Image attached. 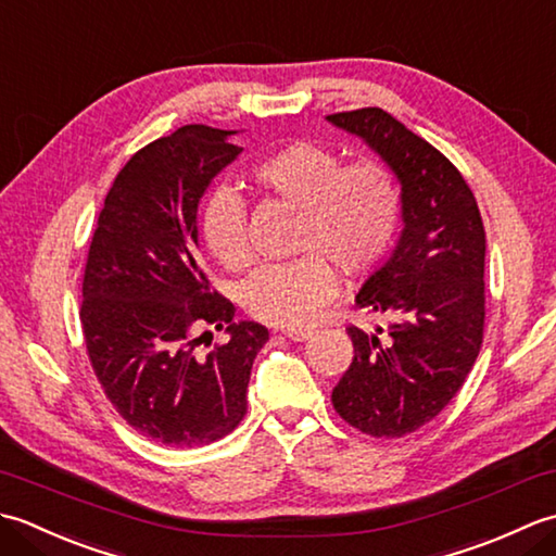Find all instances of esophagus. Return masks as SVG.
Masks as SVG:
<instances>
[{
	"mask_svg": "<svg viewBox=\"0 0 556 556\" xmlns=\"http://www.w3.org/2000/svg\"><path fill=\"white\" fill-rule=\"evenodd\" d=\"M279 332L291 341H305L313 334V329H308V327H285V329H279Z\"/></svg>",
	"mask_w": 556,
	"mask_h": 556,
	"instance_id": "esophagus-1",
	"label": "esophagus"
}]
</instances>
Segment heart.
<instances>
[{"instance_id": "heart-1", "label": "heart", "mask_w": 556, "mask_h": 556, "mask_svg": "<svg viewBox=\"0 0 556 556\" xmlns=\"http://www.w3.org/2000/svg\"><path fill=\"white\" fill-rule=\"evenodd\" d=\"M251 179L260 193L296 210L293 251L301 253L260 267L245 281L241 301L255 320L281 327L311 323L337 291L332 265L346 275L370 269L399 233L404 188L377 157L344 162L332 148L296 140L257 160ZM200 236L219 265H251L248 207L229 188L205 198Z\"/></svg>"}]
</instances>
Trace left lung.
Instances as JSON below:
<instances>
[{
  "label": "left lung",
  "instance_id": "1",
  "mask_svg": "<svg viewBox=\"0 0 556 556\" xmlns=\"http://www.w3.org/2000/svg\"><path fill=\"white\" fill-rule=\"evenodd\" d=\"M361 136L404 188L396 251L365 281L356 303L394 313L377 334L349 325L353 361L332 389L334 410L370 437L422 428L464 387L485 329V229L460 172L380 108L329 114Z\"/></svg>",
  "mask_w": 556,
  "mask_h": 556
}]
</instances>
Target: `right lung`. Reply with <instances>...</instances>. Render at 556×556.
Here are the masks:
<instances>
[{"label":"right lung","instance_id":"1","mask_svg":"<svg viewBox=\"0 0 556 556\" xmlns=\"http://www.w3.org/2000/svg\"><path fill=\"white\" fill-rule=\"evenodd\" d=\"M231 134L191 124L140 148L104 198L83 275V339L104 396L167 446H203L239 428L269 339L263 325L233 320L198 260V203L241 152ZM203 326L227 328L230 341L200 354Z\"/></svg>","mask_w":556,"mask_h":556}]
</instances>
